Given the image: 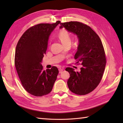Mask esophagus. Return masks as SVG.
Segmentation results:
<instances>
[{
	"label": "esophagus",
	"instance_id": "1",
	"mask_svg": "<svg viewBox=\"0 0 123 123\" xmlns=\"http://www.w3.org/2000/svg\"><path fill=\"white\" fill-rule=\"evenodd\" d=\"M63 71V69H61V68H60L59 69V73L60 74H61V73H62V71Z\"/></svg>",
	"mask_w": 123,
	"mask_h": 123
}]
</instances>
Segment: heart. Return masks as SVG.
Wrapping results in <instances>:
<instances>
[{
    "label": "heart",
    "instance_id": "obj_1",
    "mask_svg": "<svg viewBox=\"0 0 123 123\" xmlns=\"http://www.w3.org/2000/svg\"><path fill=\"white\" fill-rule=\"evenodd\" d=\"M60 40H61L63 45L70 44L71 43V36L70 33L65 28H62L60 30L57 34Z\"/></svg>",
    "mask_w": 123,
    "mask_h": 123
}]
</instances>
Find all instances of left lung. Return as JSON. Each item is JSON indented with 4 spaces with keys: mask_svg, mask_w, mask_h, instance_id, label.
I'll use <instances>...</instances> for the list:
<instances>
[{
    "mask_svg": "<svg viewBox=\"0 0 123 123\" xmlns=\"http://www.w3.org/2000/svg\"><path fill=\"white\" fill-rule=\"evenodd\" d=\"M60 28L64 27L75 34L79 44L74 58L76 64L82 65L80 72L72 68L66 70L70 77L67 83L70 90L76 95H85L97 87L103 78L106 58L100 38L92 28L79 22L60 23Z\"/></svg>",
    "mask_w": 123,
    "mask_h": 123,
    "instance_id": "obj_1",
    "label": "left lung"
}]
</instances>
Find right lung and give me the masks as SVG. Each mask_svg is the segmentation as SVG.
I'll list each match as a JSON object with an SVG mask.
<instances>
[{
    "instance_id": "add662e5",
    "label": "right lung",
    "mask_w": 123,
    "mask_h": 123,
    "mask_svg": "<svg viewBox=\"0 0 123 123\" xmlns=\"http://www.w3.org/2000/svg\"><path fill=\"white\" fill-rule=\"evenodd\" d=\"M60 21L42 23L28 28L18 41L15 66L25 90L36 97L48 95L53 88L59 70L56 67L44 70L41 64L46 54L49 35Z\"/></svg>"
}]
</instances>
